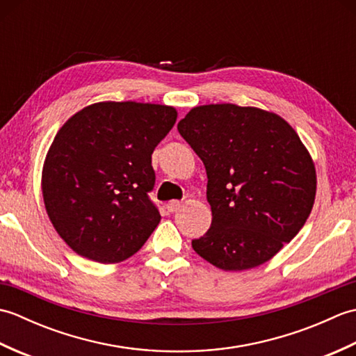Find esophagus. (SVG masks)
Returning <instances> with one entry per match:
<instances>
[{
    "label": "esophagus",
    "mask_w": 356,
    "mask_h": 356,
    "mask_svg": "<svg viewBox=\"0 0 356 356\" xmlns=\"http://www.w3.org/2000/svg\"><path fill=\"white\" fill-rule=\"evenodd\" d=\"M180 208H182V202L179 200H171L166 203V209H168V213H174V211H177Z\"/></svg>",
    "instance_id": "obj_1"
}]
</instances>
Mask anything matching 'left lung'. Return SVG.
I'll return each instance as SVG.
<instances>
[{"instance_id": "left-lung-1", "label": "left lung", "mask_w": 356, "mask_h": 356, "mask_svg": "<svg viewBox=\"0 0 356 356\" xmlns=\"http://www.w3.org/2000/svg\"><path fill=\"white\" fill-rule=\"evenodd\" d=\"M207 168L213 213L193 240L203 260L223 270L269 261L297 236L316 194L314 159L277 113L236 104L199 105L177 124Z\"/></svg>"}]
</instances>
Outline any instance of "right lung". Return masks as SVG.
<instances>
[{
  "mask_svg": "<svg viewBox=\"0 0 356 356\" xmlns=\"http://www.w3.org/2000/svg\"><path fill=\"white\" fill-rule=\"evenodd\" d=\"M176 120L171 105L102 101L59 128L41 191L53 228L74 252L113 264L148 240L161 222L147 194L154 186L151 154Z\"/></svg>",
  "mask_w": 356,
  "mask_h": 356,
  "instance_id": "obj_1",
  "label": "right lung"
}]
</instances>
